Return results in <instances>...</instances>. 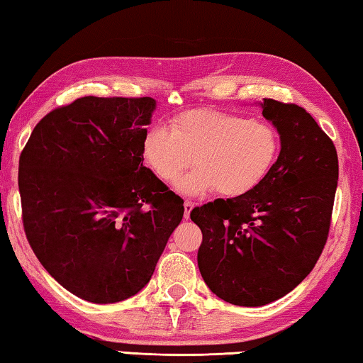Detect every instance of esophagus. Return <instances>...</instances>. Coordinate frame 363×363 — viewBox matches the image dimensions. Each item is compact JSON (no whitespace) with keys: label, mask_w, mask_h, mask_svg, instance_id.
<instances>
[{"label":"esophagus","mask_w":363,"mask_h":363,"mask_svg":"<svg viewBox=\"0 0 363 363\" xmlns=\"http://www.w3.org/2000/svg\"><path fill=\"white\" fill-rule=\"evenodd\" d=\"M183 206H185V219H189V214H191V209L194 208V204L191 203V201H185V203H183Z\"/></svg>","instance_id":"esophagus-1"}]
</instances>
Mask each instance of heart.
Segmentation results:
<instances>
[{
    "label": "heart",
    "instance_id": "1",
    "mask_svg": "<svg viewBox=\"0 0 363 363\" xmlns=\"http://www.w3.org/2000/svg\"><path fill=\"white\" fill-rule=\"evenodd\" d=\"M279 149V133L264 120L194 108L174 116L170 126H150L144 133L141 157L150 174L167 185L177 182L193 160L197 167L177 183L178 191L199 196L217 189L222 196L237 198L269 175Z\"/></svg>",
    "mask_w": 363,
    "mask_h": 363
}]
</instances>
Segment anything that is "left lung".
I'll return each instance as SVG.
<instances>
[{"label":"left lung","instance_id":"left-lung-1","mask_svg":"<svg viewBox=\"0 0 363 363\" xmlns=\"http://www.w3.org/2000/svg\"><path fill=\"white\" fill-rule=\"evenodd\" d=\"M263 116L281 152L263 182L243 196L191 211L203 232L198 266L217 297L261 306L294 291L325 248L337 188V152L308 111L264 99Z\"/></svg>","mask_w":363,"mask_h":363}]
</instances>
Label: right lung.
<instances>
[{"instance_id":"add662e5","label":"right lung","mask_w":363,"mask_h":363,"mask_svg":"<svg viewBox=\"0 0 363 363\" xmlns=\"http://www.w3.org/2000/svg\"><path fill=\"white\" fill-rule=\"evenodd\" d=\"M150 97H81L38 121L19 159L22 222L55 281L115 303L150 281L183 199L143 165Z\"/></svg>"}]
</instances>
